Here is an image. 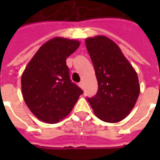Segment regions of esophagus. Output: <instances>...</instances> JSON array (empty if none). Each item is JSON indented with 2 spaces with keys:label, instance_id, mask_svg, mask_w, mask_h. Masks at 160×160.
<instances>
[{
  "label": "esophagus",
  "instance_id": "esophagus-1",
  "mask_svg": "<svg viewBox=\"0 0 160 160\" xmlns=\"http://www.w3.org/2000/svg\"><path fill=\"white\" fill-rule=\"evenodd\" d=\"M79 87H80V88H81V89H83V88H84V83H83V82H82V81L79 83Z\"/></svg>",
  "mask_w": 160,
  "mask_h": 160
}]
</instances>
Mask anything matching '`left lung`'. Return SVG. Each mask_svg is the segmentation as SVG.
Listing matches in <instances>:
<instances>
[{
  "label": "left lung",
  "mask_w": 160,
  "mask_h": 160,
  "mask_svg": "<svg viewBox=\"0 0 160 160\" xmlns=\"http://www.w3.org/2000/svg\"><path fill=\"white\" fill-rule=\"evenodd\" d=\"M85 42L98 85L97 94L87 100L100 120L118 122L130 113L138 99L137 73L111 38L98 35Z\"/></svg>",
  "instance_id": "8db88e82"
}]
</instances>
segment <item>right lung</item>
<instances>
[{"mask_svg": "<svg viewBox=\"0 0 160 160\" xmlns=\"http://www.w3.org/2000/svg\"><path fill=\"white\" fill-rule=\"evenodd\" d=\"M80 44L78 40L53 38L40 47L23 72V98L32 113L46 123L66 118L83 92L71 81L66 64Z\"/></svg>", "mask_w": 160, "mask_h": 160, "instance_id": "1", "label": "right lung"}]
</instances>
